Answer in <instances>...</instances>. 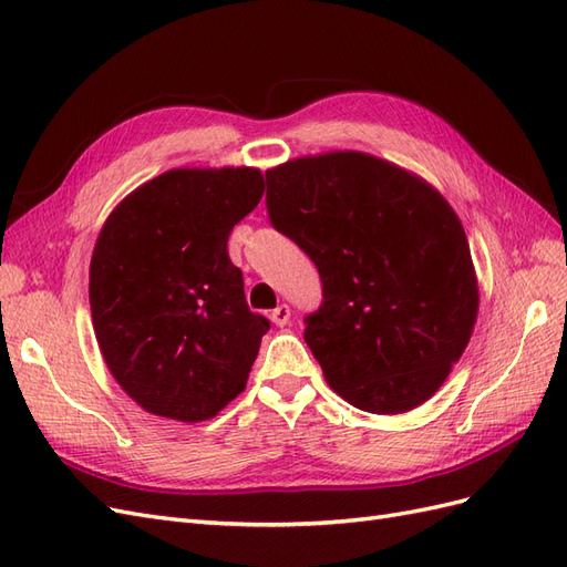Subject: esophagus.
I'll use <instances>...</instances> for the list:
<instances>
[{"label":"esophagus","instance_id":"obj_1","mask_svg":"<svg viewBox=\"0 0 567 567\" xmlns=\"http://www.w3.org/2000/svg\"><path fill=\"white\" fill-rule=\"evenodd\" d=\"M269 319L277 323V326H286L288 321H290V307L284 302V305H279V307H274L271 310V315H269Z\"/></svg>","mask_w":567,"mask_h":567}]
</instances>
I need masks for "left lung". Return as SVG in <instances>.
I'll return each mask as SVG.
<instances>
[{
  "label": "left lung",
  "instance_id": "8db88e82",
  "mask_svg": "<svg viewBox=\"0 0 567 567\" xmlns=\"http://www.w3.org/2000/svg\"><path fill=\"white\" fill-rule=\"evenodd\" d=\"M271 227L310 255L323 302L305 342L342 400L402 414L433 398L466 350L477 281L452 205L359 151L267 169Z\"/></svg>",
  "mask_w": 567,
  "mask_h": 567
}]
</instances>
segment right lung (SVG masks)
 I'll return each instance as SVG.
<instances>
[{
    "instance_id": "add662e5",
    "label": "right lung",
    "mask_w": 567,
    "mask_h": 567,
    "mask_svg": "<svg viewBox=\"0 0 567 567\" xmlns=\"http://www.w3.org/2000/svg\"><path fill=\"white\" fill-rule=\"evenodd\" d=\"M262 194L255 167L169 169L101 229L90 265L96 342L148 414L196 423L244 392L269 321L248 310L227 241Z\"/></svg>"
}]
</instances>
